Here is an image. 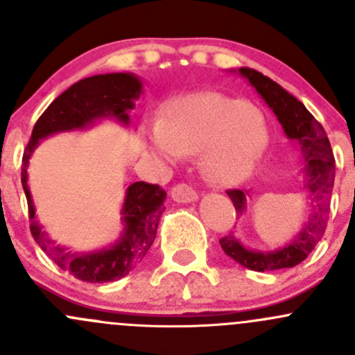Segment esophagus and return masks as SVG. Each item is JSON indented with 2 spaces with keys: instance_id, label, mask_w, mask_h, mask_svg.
<instances>
[{
  "instance_id": "1",
  "label": "esophagus",
  "mask_w": 355,
  "mask_h": 355,
  "mask_svg": "<svg viewBox=\"0 0 355 355\" xmlns=\"http://www.w3.org/2000/svg\"><path fill=\"white\" fill-rule=\"evenodd\" d=\"M171 198L177 202H192V200L198 199V192L187 184H177L171 189Z\"/></svg>"
}]
</instances>
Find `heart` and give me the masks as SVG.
Segmentation results:
<instances>
[{
	"instance_id": "obj_1",
	"label": "heart",
	"mask_w": 355,
	"mask_h": 355,
	"mask_svg": "<svg viewBox=\"0 0 355 355\" xmlns=\"http://www.w3.org/2000/svg\"><path fill=\"white\" fill-rule=\"evenodd\" d=\"M270 141L264 113L252 103L220 92L178 98L163 121L146 128L149 151L163 163L202 153V168L218 185L245 180L263 157Z\"/></svg>"
}]
</instances>
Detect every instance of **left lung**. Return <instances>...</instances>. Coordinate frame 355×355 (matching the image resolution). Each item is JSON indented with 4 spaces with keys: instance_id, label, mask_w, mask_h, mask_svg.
Wrapping results in <instances>:
<instances>
[{
    "instance_id": "1",
    "label": "left lung",
    "mask_w": 355,
    "mask_h": 355,
    "mask_svg": "<svg viewBox=\"0 0 355 355\" xmlns=\"http://www.w3.org/2000/svg\"><path fill=\"white\" fill-rule=\"evenodd\" d=\"M239 73L250 82L257 94L273 110L285 135L299 142L304 157V173H306L304 189L309 194L313 211L304 221V227L300 228L299 234L287 245L275 250H250L232 234L221 237L220 244L227 256L247 270L275 271L293 268L313 252L327 230L331 191L335 184V157L324 128L299 99L293 98L280 84L261 71L242 67L239 68ZM227 194L234 202L237 214L244 213L249 191L234 189L227 191Z\"/></svg>"
}]
</instances>
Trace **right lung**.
Wrapping results in <instances>:
<instances>
[{
	"label": "right lung",
	"instance_id": "add662e5",
	"mask_svg": "<svg viewBox=\"0 0 355 355\" xmlns=\"http://www.w3.org/2000/svg\"><path fill=\"white\" fill-rule=\"evenodd\" d=\"M142 91V84L132 73L94 75L78 80L60 94L35 121L31 141L22 157V187L28 204L31 234L39 247L62 270L89 284L114 282L130 273L142 261L156 239L166 192L159 185L135 182L127 187L123 200V234L108 249L96 252H71L51 241L35 220L34 202L27 185V166L39 141L58 132L78 130L101 118H114L128 125V111Z\"/></svg>",
	"mask_w": 355,
	"mask_h": 355
}]
</instances>
